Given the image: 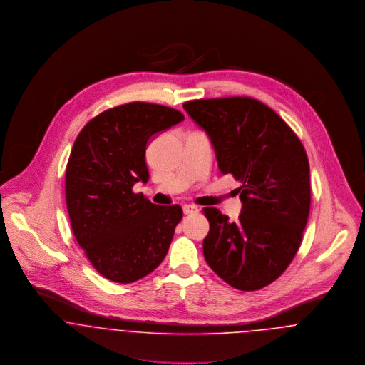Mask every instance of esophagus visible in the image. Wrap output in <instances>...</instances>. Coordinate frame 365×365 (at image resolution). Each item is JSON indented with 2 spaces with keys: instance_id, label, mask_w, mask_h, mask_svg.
<instances>
[{
  "instance_id": "obj_1",
  "label": "esophagus",
  "mask_w": 365,
  "mask_h": 365,
  "mask_svg": "<svg viewBox=\"0 0 365 365\" xmlns=\"http://www.w3.org/2000/svg\"><path fill=\"white\" fill-rule=\"evenodd\" d=\"M183 212H185V215H195V213H198V208L194 205H185Z\"/></svg>"
}]
</instances>
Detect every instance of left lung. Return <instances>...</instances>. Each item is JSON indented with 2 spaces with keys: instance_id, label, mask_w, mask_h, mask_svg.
Here are the masks:
<instances>
[{
  "instance_id": "obj_1",
  "label": "left lung",
  "mask_w": 365,
  "mask_h": 365,
  "mask_svg": "<svg viewBox=\"0 0 365 365\" xmlns=\"http://www.w3.org/2000/svg\"><path fill=\"white\" fill-rule=\"evenodd\" d=\"M183 108L208 133L220 171L242 185L237 222L202 209L204 257L234 289L260 290L286 271L302 241L311 208L305 148L274 109L252 97L191 100Z\"/></svg>"
}]
</instances>
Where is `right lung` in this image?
<instances>
[{"label":"right lung","mask_w":365,"mask_h":365,"mask_svg":"<svg viewBox=\"0 0 365 365\" xmlns=\"http://www.w3.org/2000/svg\"><path fill=\"white\" fill-rule=\"evenodd\" d=\"M183 119L174 108L134 101L93 118L73 142L66 168L71 227L104 278L133 283L168 252L182 207L155 205L133 186L149 179L148 139Z\"/></svg>","instance_id":"add662e5"}]
</instances>
